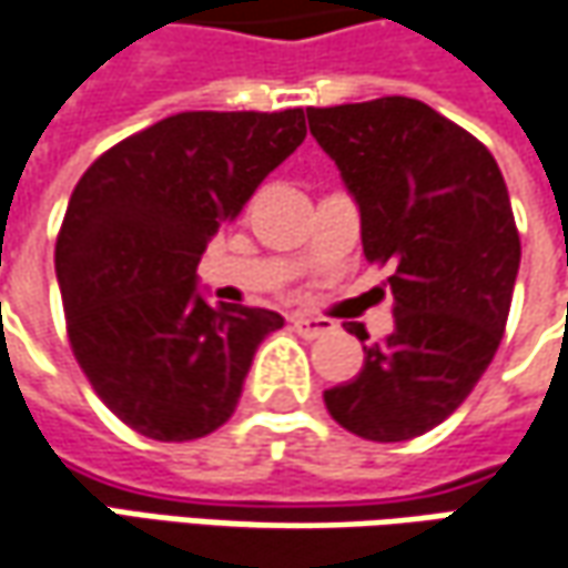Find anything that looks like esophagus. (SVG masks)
Segmentation results:
<instances>
[{
  "instance_id": "34e87169",
  "label": "esophagus",
  "mask_w": 568,
  "mask_h": 568,
  "mask_svg": "<svg viewBox=\"0 0 568 568\" xmlns=\"http://www.w3.org/2000/svg\"><path fill=\"white\" fill-rule=\"evenodd\" d=\"M292 327L302 333V336L314 339V336H324V333H331L333 321H327V317H311V314H295V317H292Z\"/></svg>"
}]
</instances>
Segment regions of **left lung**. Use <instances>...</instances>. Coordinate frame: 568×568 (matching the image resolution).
Here are the masks:
<instances>
[{
	"mask_svg": "<svg viewBox=\"0 0 568 568\" xmlns=\"http://www.w3.org/2000/svg\"><path fill=\"white\" fill-rule=\"evenodd\" d=\"M311 136L356 200L362 251L394 263V333L365 346L331 416L368 442L435 429L480 382L506 331L521 241L489 149L413 98L311 108Z\"/></svg>",
	"mask_w": 568,
	"mask_h": 568,
	"instance_id": "left-lung-1",
	"label": "left lung"
}]
</instances>
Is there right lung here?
Masks as SVG:
<instances>
[{
	"mask_svg": "<svg viewBox=\"0 0 568 568\" xmlns=\"http://www.w3.org/2000/svg\"><path fill=\"white\" fill-rule=\"evenodd\" d=\"M305 111H190L123 139L82 174L57 241L69 343L98 397L139 435L190 442L241 400L283 314L212 308L196 263L270 171Z\"/></svg>",
	"mask_w": 568,
	"mask_h": 568,
	"instance_id": "obj_1",
	"label": "right lung"
}]
</instances>
